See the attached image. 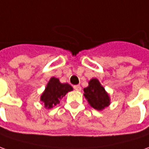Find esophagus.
<instances>
[{"mask_svg":"<svg viewBox=\"0 0 149 149\" xmlns=\"http://www.w3.org/2000/svg\"><path fill=\"white\" fill-rule=\"evenodd\" d=\"M74 89L76 91H80L81 90V87L79 85H77V86H74Z\"/></svg>","mask_w":149,"mask_h":149,"instance_id":"1","label":"esophagus"}]
</instances>
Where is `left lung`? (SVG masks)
I'll return each instance as SVG.
<instances>
[{"label":"left lung","mask_w":149,"mask_h":149,"mask_svg":"<svg viewBox=\"0 0 149 149\" xmlns=\"http://www.w3.org/2000/svg\"><path fill=\"white\" fill-rule=\"evenodd\" d=\"M83 95L89 105L95 110H103L110 105V97L97 78H92L88 86L83 89Z\"/></svg>","instance_id":"8db88e82"}]
</instances>
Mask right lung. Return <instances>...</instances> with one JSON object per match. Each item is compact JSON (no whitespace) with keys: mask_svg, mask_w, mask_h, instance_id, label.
<instances>
[{"mask_svg":"<svg viewBox=\"0 0 149 149\" xmlns=\"http://www.w3.org/2000/svg\"><path fill=\"white\" fill-rule=\"evenodd\" d=\"M72 90L73 88L68 83H61L58 78L52 77L41 94L40 101L46 109H51L59 104L60 100Z\"/></svg>","mask_w":149,"mask_h":149,"instance_id":"add662e5","label":"right lung"}]
</instances>
